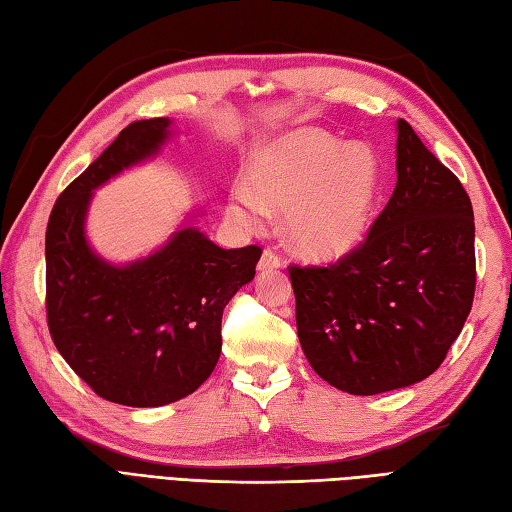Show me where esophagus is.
<instances>
[{"instance_id":"esophagus-1","label":"esophagus","mask_w":512,"mask_h":512,"mask_svg":"<svg viewBox=\"0 0 512 512\" xmlns=\"http://www.w3.org/2000/svg\"><path fill=\"white\" fill-rule=\"evenodd\" d=\"M281 264H284V262H281V257L275 253V250L273 248H266L264 253H262V259H259V266L257 268L264 273V270H277V268H281Z\"/></svg>"}]
</instances>
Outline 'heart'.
Here are the masks:
<instances>
[{
    "mask_svg": "<svg viewBox=\"0 0 512 512\" xmlns=\"http://www.w3.org/2000/svg\"><path fill=\"white\" fill-rule=\"evenodd\" d=\"M378 165L369 147L343 145L317 127L288 132L257 151L248 189L235 187L228 213L244 226L284 211V235L312 259H334L361 242L372 211Z\"/></svg>",
    "mask_w": 512,
    "mask_h": 512,
    "instance_id": "heart-1",
    "label": "heart"
}]
</instances>
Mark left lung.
<instances>
[{
  "instance_id": "1",
  "label": "left lung",
  "mask_w": 512,
  "mask_h": 512,
  "mask_svg": "<svg viewBox=\"0 0 512 512\" xmlns=\"http://www.w3.org/2000/svg\"><path fill=\"white\" fill-rule=\"evenodd\" d=\"M396 129V189L365 242L336 264L288 268L303 354L354 396L436 372L475 295L469 193L407 121Z\"/></svg>"
}]
</instances>
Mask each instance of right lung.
I'll use <instances>...</instances> for the list:
<instances>
[{"instance_id": "1", "label": "right lung", "mask_w": 512, "mask_h": 512, "mask_svg": "<svg viewBox=\"0 0 512 512\" xmlns=\"http://www.w3.org/2000/svg\"><path fill=\"white\" fill-rule=\"evenodd\" d=\"M169 118L127 125L68 184L46 228V312L59 354L94 394L160 407L193 394L222 352V312L255 277L262 248H220L184 226L149 257L116 266L94 253L85 215L94 189L156 156Z\"/></svg>"}]
</instances>
